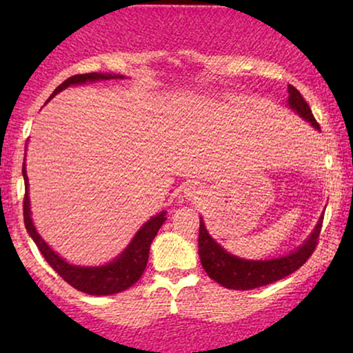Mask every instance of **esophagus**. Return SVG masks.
I'll use <instances>...</instances> for the list:
<instances>
[{
	"label": "esophagus",
	"mask_w": 353,
	"mask_h": 353,
	"mask_svg": "<svg viewBox=\"0 0 353 353\" xmlns=\"http://www.w3.org/2000/svg\"><path fill=\"white\" fill-rule=\"evenodd\" d=\"M183 194H185L188 201H199L202 196V190L201 186L197 185H188L185 190H183Z\"/></svg>",
	"instance_id": "34e87169"
}]
</instances>
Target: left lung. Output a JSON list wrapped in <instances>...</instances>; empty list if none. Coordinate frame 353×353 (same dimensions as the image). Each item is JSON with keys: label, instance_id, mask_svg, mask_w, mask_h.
<instances>
[{"label": "left lung", "instance_id": "obj_1", "mask_svg": "<svg viewBox=\"0 0 353 353\" xmlns=\"http://www.w3.org/2000/svg\"><path fill=\"white\" fill-rule=\"evenodd\" d=\"M289 99L288 104L294 112H297L302 119L312 123L315 130H320V123L313 117L310 105L303 99L301 91L288 86ZM323 225V216H320L315 230L303 241L302 245L294 252L272 260H244L226 252L220 244H216L212 236L207 233L204 221L201 219L199 225V257L205 273L221 286L238 291H248L260 286H267L278 279H283L296 272L310 259L313 250L316 249L318 238Z\"/></svg>", "mask_w": 353, "mask_h": 353}]
</instances>
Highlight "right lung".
Wrapping results in <instances>:
<instances>
[{"mask_svg":"<svg viewBox=\"0 0 353 353\" xmlns=\"http://www.w3.org/2000/svg\"><path fill=\"white\" fill-rule=\"evenodd\" d=\"M110 79H123V77L112 74H96V72L74 75L65 81H62V83L52 91L50 99L70 85H81L86 83V81H103ZM22 175L23 181H26L23 223H26L28 234L32 236L33 243H35L37 248L40 249L43 257H45L46 262L51 265V268L54 270L65 283H69L72 288L77 289V291L90 294V296H109V294H117L125 291V289L132 288L133 284L141 278V274L144 273L148 265L149 248H151L152 239L156 238L157 231L161 230L163 221L167 220V212H161V214L149 219L146 223L139 228L138 233L134 234V238L132 239V243L128 244V248L110 263L101 265V267H80V265H72L69 262H65L62 257H59V255L43 241L41 236L38 234V231L35 230V226H33L30 216V201H28V176L26 170V162H23L22 165Z\"/></svg>","mask_w":353,"mask_h":353,"instance_id":"add662e5","label":"right lung"}]
</instances>
